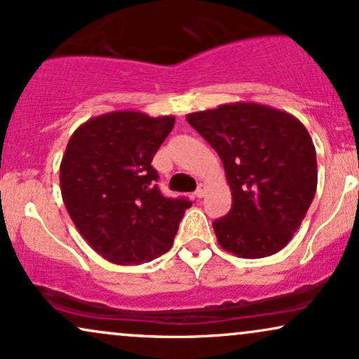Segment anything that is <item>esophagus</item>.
Here are the masks:
<instances>
[{"label": "esophagus", "mask_w": 359, "mask_h": 359, "mask_svg": "<svg viewBox=\"0 0 359 359\" xmlns=\"http://www.w3.org/2000/svg\"><path fill=\"white\" fill-rule=\"evenodd\" d=\"M205 191H207V185L205 184H198L197 191H196V197L197 198H202L205 196Z\"/></svg>", "instance_id": "obj_1"}]
</instances>
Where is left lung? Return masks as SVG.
I'll use <instances>...</instances> for the list:
<instances>
[{
	"label": "left lung",
	"instance_id": "left-lung-1",
	"mask_svg": "<svg viewBox=\"0 0 359 359\" xmlns=\"http://www.w3.org/2000/svg\"><path fill=\"white\" fill-rule=\"evenodd\" d=\"M219 154L232 192L212 222L219 245L244 259L273 256L299 229L318 185L316 149L287 111L261 103H224L187 115Z\"/></svg>",
	"mask_w": 359,
	"mask_h": 359
}]
</instances>
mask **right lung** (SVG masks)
Segmentation results:
<instances>
[{
	"mask_svg": "<svg viewBox=\"0 0 359 359\" xmlns=\"http://www.w3.org/2000/svg\"><path fill=\"white\" fill-rule=\"evenodd\" d=\"M174 123L172 115L118 110L86 120L68 140L60 163L65 207L86 243L114 264L165 254L192 205L162 196L152 167Z\"/></svg>",
	"mask_w": 359,
	"mask_h": 359,
	"instance_id": "right-lung-1",
	"label": "right lung"
}]
</instances>
